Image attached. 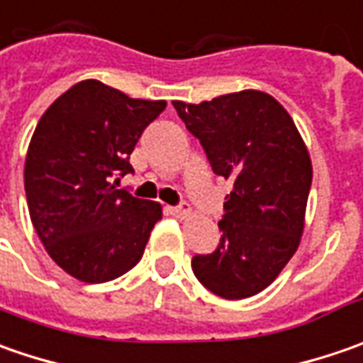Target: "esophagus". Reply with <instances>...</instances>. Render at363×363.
I'll use <instances>...</instances> for the list:
<instances>
[{
  "instance_id": "esophagus-1",
  "label": "esophagus",
  "mask_w": 363,
  "mask_h": 363,
  "mask_svg": "<svg viewBox=\"0 0 363 363\" xmlns=\"http://www.w3.org/2000/svg\"><path fill=\"white\" fill-rule=\"evenodd\" d=\"M169 214H172V216L182 218V220H184V218H189V214H191V212H189V208L186 206V203H179V206H174V208H169Z\"/></svg>"
}]
</instances>
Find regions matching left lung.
Listing matches in <instances>:
<instances>
[{"label": "left lung", "mask_w": 363, "mask_h": 363, "mask_svg": "<svg viewBox=\"0 0 363 363\" xmlns=\"http://www.w3.org/2000/svg\"><path fill=\"white\" fill-rule=\"evenodd\" d=\"M174 106L214 174L234 182L218 222L220 244L191 258L194 274L222 299L252 297L279 277L301 242L313 177L309 151L291 115L267 92Z\"/></svg>", "instance_id": "left-lung-1"}]
</instances>
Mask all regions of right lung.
Segmentation results:
<instances>
[{"label":"right lung","mask_w":363,"mask_h":363,"mask_svg":"<svg viewBox=\"0 0 363 363\" xmlns=\"http://www.w3.org/2000/svg\"><path fill=\"white\" fill-rule=\"evenodd\" d=\"M165 105L82 80L35 125L23 167L30 218L52 260L82 283L131 271L161 220L160 203L115 184L133 172L129 155Z\"/></svg>","instance_id":"obj_1"}]
</instances>
